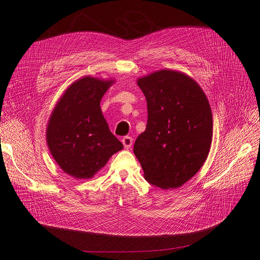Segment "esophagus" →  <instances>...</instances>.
<instances>
[{
	"label": "esophagus",
	"instance_id": "obj_1",
	"mask_svg": "<svg viewBox=\"0 0 260 260\" xmlns=\"http://www.w3.org/2000/svg\"><path fill=\"white\" fill-rule=\"evenodd\" d=\"M122 143H123V145H124V147L126 149H128L133 145V138L128 137V136H126V137H124V138L122 139Z\"/></svg>",
	"mask_w": 260,
	"mask_h": 260
}]
</instances>
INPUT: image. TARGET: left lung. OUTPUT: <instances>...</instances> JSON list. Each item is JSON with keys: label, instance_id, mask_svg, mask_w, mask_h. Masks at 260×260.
<instances>
[{"label": "left lung", "instance_id": "1", "mask_svg": "<svg viewBox=\"0 0 260 260\" xmlns=\"http://www.w3.org/2000/svg\"><path fill=\"white\" fill-rule=\"evenodd\" d=\"M137 84L147 102V124L134 153L147 182L177 188L206 162L213 137V116L206 93L189 76L161 70Z\"/></svg>", "mask_w": 260, "mask_h": 260}]
</instances>
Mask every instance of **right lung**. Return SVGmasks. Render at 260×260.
<instances>
[{
  "mask_svg": "<svg viewBox=\"0 0 260 260\" xmlns=\"http://www.w3.org/2000/svg\"><path fill=\"white\" fill-rule=\"evenodd\" d=\"M113 79L85 76L66 88L46 127L49 152L61 170L77 179H90L123 144L109 131L100 102Z\"/></svg>",
  "mask_w": 260,
  "mask_h": 260,
  "instance_id": "obj_1",
  "label": "right lung"
}]
</instances>
